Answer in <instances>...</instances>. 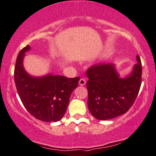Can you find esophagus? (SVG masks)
Masks as SVG:
<instances>
[{
	"label": "esophagus",
	"instance_id": "34e87169",
	"mask_svg": "<svg viewBox=\"0 0 156 156\" xmlns=\"http://www.w3.org/2000/svg\"><path fill=\"white\" fill-rule=\"evenodd\" d=\"M86 83V80L85 78H80V80H79V84L80 86H85Z\"/></svg>",
	"mask_w": 156,
	"mask_h": 156
}]
</instances>
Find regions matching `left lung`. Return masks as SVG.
Here are the masks:
<instances>
[{"label": "left lung", "mask_w": 156, "mask_h": 156, "mask_svg": "<svg viewBox=\"0 0 156 156\" xmlns=\"http://www.w3.org/2000/svg\"><path fill=\"white\" fill-rule=\"evenodd\" d=\"M131 74L120 78L112 63H98L88 68V106L98 120H108L126 113L136 101L141 86L142 66L139 55Z\"/></svg>", "instance_id": "left-lung-1"}]
</instances>
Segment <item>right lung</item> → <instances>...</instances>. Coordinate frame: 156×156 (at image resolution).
Instances as JSON below:
<instances>
[{
	"label": "right lung",
	"instance_id": "1",
	"mask_svg": "<svg viewBox=\"0 0 156 156\" xmlns=\"http://www.w3.org/2000/svg\"><path fill=\"white\" fill-rule=\"evenodd\" d=\"M30 45L18 53L14 70V79L23 104L31 115L43 122L58 121L63 117L72 91L77 88L80 77L68 78L48 74L33 77L23 66L25 52Z\"/></svg>",
	"mask_w": 156,
	"mask_h": 156
}]
</instances>
